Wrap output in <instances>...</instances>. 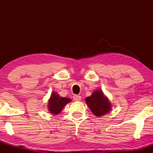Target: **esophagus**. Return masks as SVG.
<instances>
[{"label": "esophagus", "instance_id": "1", "mask_svg": "<svg viewBox=\"0 0 153 153\" xmlns=\"http://www.w3.org/2000/svg\"><path fill=\"white\" fill-rule=\"evenodd\" d=\"M73 99H74V101L79 102L81 100V96L79 95H74V96H73Z\"/></svg>", "mask_w": 153, "mask_h": 153}]
</instances>
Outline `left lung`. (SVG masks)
Segmentation results:
<instances>
[{"mask_svg": "<svg viewBox=\"0 0 153 153\" xmlns=\"http://www.w3.org/2000/svg\"><path fill=\"white\" fill-rule=\"evenodd\" d=\"M85 102L91 111L96 116H102L111 109L110 102L104 97L101 91H96L90 97L85 98Z\"/></svg>", "mask_w": 153, "mask_h": 153, "instance_id": "left-lung-1", "label": "left lung"}]
</instances>
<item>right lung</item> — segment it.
I'll return each mask as SVG.
<instances>
[{
  "label": "right lung",
  "mask_w": 153,
  "mask_h": 153,
  "mask_svg": "<svg viewBox=\"0 0 153 153\" xmlns=\"http://www.w3.org/2000/svg\"><path fill=\"white\" fill-rule=\"evenodd\" d=\"M70 101V99L66 97H60L59 95H58V94L53 93L49 100L48 108L51 114H58L60 113L65 104Z\"/></svg>",
  "instance_id": "obj_1"
}]
</instances>
